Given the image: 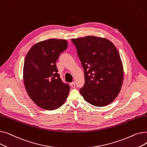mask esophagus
I'll list each match as a JSON object with an SVG mask.
<instances>
[{"label": "esophagus", "instance_id": "1", "mask_svg": "<svg viewBox=\"0 0 147 147\" xmlns=\"http://www.w3.org/2000/svg\"><path fill=\"white\" fill-rule=\"evenodd\" d=\"M70 85H71V86L72 87V88H75V86H76V84H75V82H71V83H70Z\"/></svg>", "mask_w": 147, "mask_h": 147}]
</instances>
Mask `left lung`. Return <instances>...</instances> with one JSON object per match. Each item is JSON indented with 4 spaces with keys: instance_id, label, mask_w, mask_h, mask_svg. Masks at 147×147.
<instances>
[{
    "instance_id": "left-lung-1",
    "label": "left lung",
    "mask_w": 147,
    "mask_h": 147,
    "mask_svg": "<svg viewBox=\"0 0 147 147\" xmlns=\"http://www.w3.org/2000/svg\"><path fill=\"white\" fill-rule=\"evenodd\" d=\"M71 41L84 69L81 95L96 107L110 104L119 95L124 76L117 49L107 38L93 36L72 38Z\"/></svg>"
}]
</instances>
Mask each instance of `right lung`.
Wrapping results in <instances>:
<instances>
[{
    "instance_id": "obj_1",
    "label": "right lung",
    "mask_w": 147,
    "mask_h": 147,
    "mask_svg": "<svg viewBox=\"0 0 147 147\" xmlns=\"http://www.w3.org/2000/svg\"><path fill=\"white\" fill-rule=\"evenodd\" d=\"M67 48V42L51 38L33 45L28 52L23 68V79L28 96L42 109L53 110L63 105L69 87L61 80L56 62Z\"/></svg>"
}]
</instances>
